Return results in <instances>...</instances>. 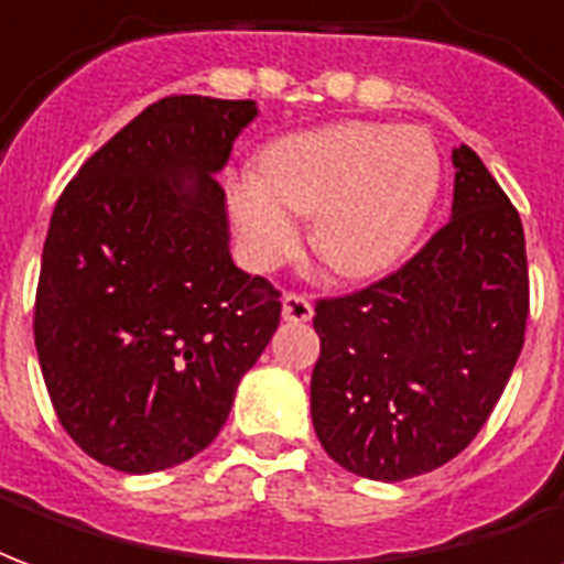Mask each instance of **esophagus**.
Segmentation results:
<instances>
[{
  "label": "esophagus",
  "instance_id": "1",
  "mask_svg": "<svg viewBox=\"0 0 564 564\" xmlns=\"http://www.w3.org/2000/svg\"><path fill=\"white\" fill-rule=\"evenodd\" d=\"M314 316V304L302 293H286L283 295V319L286 323H307Z\"/></svg>",
  "mask_w": 564,
  "mask_h": 564
}]
</instances>
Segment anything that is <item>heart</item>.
<instances>
[{
	"mask_svg": "<svg viewBox=\"0 0 564 564\" xmlns=\"http://www.w3.org/2000/svg\"><path fill=\"white\" fill-rule=\"evenodd\" d=\"M442 185L431 137L382 122H337L283 137L262 154L260 173H241L229 208L253 269L290 260L314 215L311 248L328 269L365 281L398 265L427 227Z\"/></svg>",
	"mask_w": 564,
	"mask_h": 564,
	"instance_id": "1",
	"label": "heart"
}]
</instances>
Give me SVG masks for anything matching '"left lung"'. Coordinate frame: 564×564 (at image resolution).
Returning a JSON list of instances; mask_svg holds the SVG:
<instances>
[{"mask_svg": "<svg viewBox=\"0 0 564 564\" xmlns=\"http://www.w3.org/2000/svg\"><path fill=\"white\" fill-rule=\"evenodd\" d=\"M452 161V220L382 281L316 302L314 431L332 460L370 481L454 460L490 419L527 337L520 215L469 145Z\"/></svg>", "mask_w": 564, "mask_h": 564, "instance_id": "1", "label": "left lung"}]
</instances>
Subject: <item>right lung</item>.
<instances>
[{"instance_id":"right-lung-1","label":"right lung","mask_w":564,"mask_h":564,"mask_svg":"<svg viewBox=\"0 0 564 564\" xmlns=\"http://www.w3.org/2000/svg\"><path fill=\"white\" fill-rule=\"evenodd\" d=\"M253 101L170 95L62 191L35 293L53 410L91 460L131 475L191 460L281 323V293L229 257L224 170Z\"/></svg>"}]
</instances>
